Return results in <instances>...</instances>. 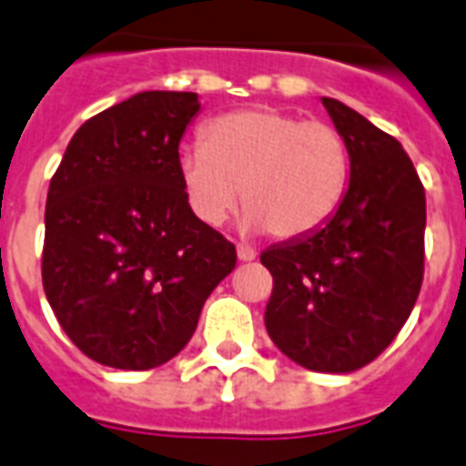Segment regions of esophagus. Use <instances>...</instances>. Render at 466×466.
I'll use <instances>...</instances> for the list:
<instances>
[{
	"instance_id": "obj_1",
	"label": "esophagus",
	"mask_w": 466,
	"mask_h": 466,
	"mask_svg": "<svg viewBox=\"0 0 466 466\" xmlns=\"http://www.w3.org/2000/svg\"><path fill=\"white\" fill-rule=\"evenodd\" d=\"M237 256H239V261H254L256 251L251 247H244V244H239V247H237Z\"/></svg>"
}]
</instances>
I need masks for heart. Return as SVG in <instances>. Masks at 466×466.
<instances>
[{
	"label": "heart",
	"mask_w": 466,
	"mask_h": 466,
	"mask_svg": "<svg viewBox=\"0 0 466 466\" xmlns=\"http://www.w3.org/2000/svg\"><path fill=\"white\" fill-rule=\"evenodd\" d=\"M178 181L200 225H222L241 190L244 232L270 229L278 239H298L339 212L350 183V149L326 120L248 108L212 118L200 147L181 149Z\"/></svg>",
	"instance_id": "heart-1"
}]
</instances>
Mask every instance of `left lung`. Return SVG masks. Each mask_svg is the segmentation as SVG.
<instances>
[{
  "mask_svg": "<svg viewBox=\"0 0 466 466\" xmlns=\"http://www.w3.org/2000/svg\"><path fill=\"white\" fill-rule=\"evenodd\" d=\"M350 149V183L321 229L266 248V329L314 372H353L411 314L426 261V190L399 140L336 98H321Z\"/></svg>",
  "mask_w": 466,
  "mask_h": 466,
  "instance_id": "8db88e82",
  "label": "left lung"
}]
</instances>
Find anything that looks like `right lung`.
Segmentation results:
<instances>
[{
	"instance_id": "1",
	"label": "right lung",
	"mask_w": 466,
	"mask_h": 466,
	"mask_svg": "<svg viewBox=\"0 0 466 466\" xmlns=\"http://www.w3.org/2000/svg\"><path fill=\"white\" fill-rule=\"evenodd\" d=\"M193 91H142L69 140L46 205L43 288L84 355L152 370L181 353L237 248L188 210L178 142Z\"/></svg>"
}]
</instances>
